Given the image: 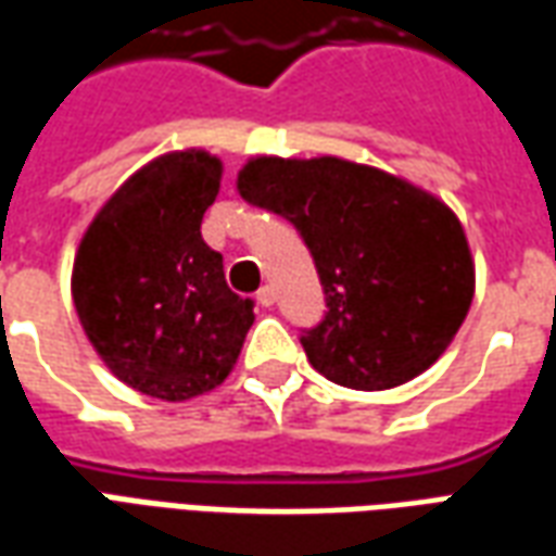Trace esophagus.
Returning a JSON list of instances; mask_svg holds the SVG:
<instances>
[{
    "label": "esophagus",
    "instance_id": "esophagus-1",
    "mask_svg": "<svg viewBox=\"0 0 556 556\" xmlns=\"http://www.w3.org/2000/svg\"><path fill=\"white\" fill-rule=\"evenodd\" d=\"M255 301L262 303V306H274V301H277V291L270 289V286H262L258 294H255Z\"/></svg>",
    "mask_w": 556,
    "mask_h": 556
}]
</instances>
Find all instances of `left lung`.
<instances>
[{"label":"left lung","instance_id":"1","mask_svg":"<svg viewBox=\"0 0 556 556\" xmlns=\"http://www.w3.org/2000/svg\"><path fill=\"white\" fill-rule=\"evenodd\" d=\"M238 190L294 223L313 253L327 313L301 342L327 381L390 390L450 349L477 270L462 223L438 195L330 154L250 157Z\"/></svg>","mask_w":556,"mask_h":556}]
</instances>
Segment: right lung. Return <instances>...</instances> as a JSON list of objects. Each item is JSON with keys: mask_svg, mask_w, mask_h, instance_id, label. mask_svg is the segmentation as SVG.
Wrapping results in <instances>:
<instances>
[{"mask_svg": "<svg viewBox=\"0 0 556 556\" xmlns=\"http://www.w3.org/2000/svg\"><path fill=\"white\" fill-rule=\"evenodd\" d=\"M219 181L223 160L202 148L148 160L103 202L74 255L71 298L91 349L151 399L217 390L255 321L199 231Z\"/></svg>", "mask_w": 556, "mask_h": 556, "instance_id": "right-lung-1", "label": "right lung"}]
</instances>
